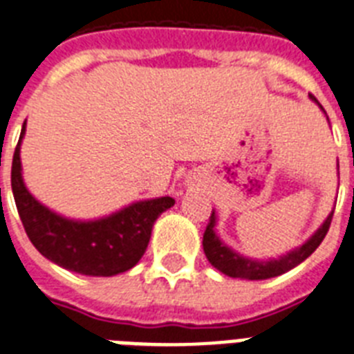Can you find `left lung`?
I'll use <instances>...</instances> for the list:
<instances>
[{
  "mask_svg": "<svg viewBox=\"0 0 354 354\" xmlns=\"http://www.w3.org/2000/svg\"><path fill=\"white\" fill-rule=\"evenodd\" d=\"M319 108V104L314 97H310ZM324 110V108H322ZM333 213L330 211L329 216L325 218L324 224L308 236L307 241L299 244L297 248L290 250L285 255H281L277 259H252L244 257L239 252H235L233 248H230L226 242H222V239L216 235L215 226H216V213L213 209L209 216V224L205 227L204 233V253L207 261L211 263V266H215L218 272L230 275V277H239V279H248V281H261V279H270V277H277V275L285 274L288 270L296 268L297 264H301L308 255H313V252L322 244V241L325 239L327 232H329L330 218H333Z\"/></svg>",
  "mask_w": 354,
  "mask_h": 354,
  "instance_id": "obj_1",
  "label": "left lung"
}]
</instances>
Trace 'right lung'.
Instances as JSON below:
<instances>
[{
    "instance_id": "add662e5",
    "label": "right lung",
    "mask_w": 354,
    "mask_h": 354,
    "mask_svg": "<svg viewBox=\"0 0 354 354\" xmlns=\"http://www.w3.org/2000/svg\"><path fill=\"white\" fill-rule=\"evenodd\" d=\"M25 124L27 121L14 150L10 185L21 224L36 250L51 263L82 275L112 277L133 268L149 246L154 222L174 205V198L139 200L93 221H77L55 213L36 200L24 182L19 150Z\"/></svg>"
}]
</instances>
